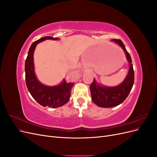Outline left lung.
<instances>
[{"mask_svg": "<svg viewBox=\"0 0 157 157\" xmlns=\"http://www.w3.org/2000/svg\"><path fill=\"white\" fill-rule=\"evenodd\" d=\"M113 40L121 46L125 52L126 58L130 63V68L124 82L115 87L101 86L96 82L94 78L92 83L90 86L92 99L98 106L104 108L115 107L122 103L129 95L134 82V71L130 55L127 52L121 40L113 39Z\"/></svg>", "mask_w": 157, "mask_h": 157, "instance_id": "8db88e82", "label": "left lung"}]
</instances>
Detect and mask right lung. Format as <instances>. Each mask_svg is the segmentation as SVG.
<instances>
[{"label": "right lung", "instance_id": "add662e5", "mask_svg": "<svg viewBox=\"0 0 157 157\" xmlns=\"http://www.w3.org/2000/svg\"><path fill=\"white\" fill-rule=\"evenodd\" d=\"M46 39L57 40L58 38L44 36L35 41L31 44L25 60V82L27 89L32 97L40 105L56 108L63 105L69 101L74 82L67 83L64 80L58 86L50 87L42 84L37 80L34 72L33 53L36 44Z\"/></svg>", "mask_w": 157, "mask_h": 157}]
</instances>
